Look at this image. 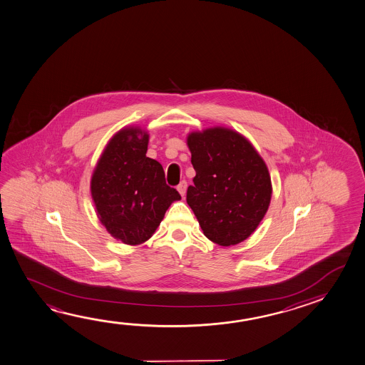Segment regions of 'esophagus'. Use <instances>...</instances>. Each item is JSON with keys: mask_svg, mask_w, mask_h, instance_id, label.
Segmentation results:
<instances>
[{"mask_svg": "<svg viewBox=\"0 0 365 365\" xmlns=\"http://www.w3.org/2000/svg\"><path fill=\"white\" fill-rule=\"evenodd\" d=\"M177 190L180 192V196L183 197L185 195V191H187V182H185V180H182L180 185H178V187H177Z\"/></svg>", "mask_w": 365, "mask_h": 365, "instance_id": "34e87169", "label": "esophagus"}]
</instances>
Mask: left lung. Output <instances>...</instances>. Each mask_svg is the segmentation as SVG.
Returning <instances> with one entry per match:
<instances>
[{
  "label": "left lung",
  "mask_w": 365,
  "mask_h": 365,
  "mask_svg": "<svg viewBox=\"0 0 365 365\" xmlns=\"http://www.w3.org/2000/svg\"><path fill=\"white\" fill-rule=\"evenodd\" d=\"M187 146L196 170L187 203L211 242L238 245L269 210L272 185L266 163L248 138L221 125L188 133Z\"/></svg>",
  "instance_id": "left-lung-1"
}]
</instances>
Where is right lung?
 Returning <instances> with one entry per match:
<instances>
[{"label":"right lung","mask_w":365,"mask_h":365,"mask_svg":"<svg viewBox=\"0 0 365 365\" xmlns=\"http://www.w3.org/2000/svg\"><path fill=\"white\" fill-rule=\"evenodd\" d=\"M149 132L127 125L103 150L90 180L96 215L114 240L143 245L160 225L165 211L180 200L165 183L162 164L146 156Z\"/></svg>","instance_id":"obj_1"}]
</instances>
